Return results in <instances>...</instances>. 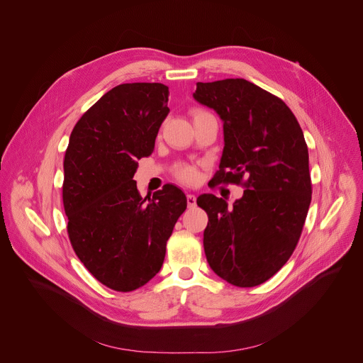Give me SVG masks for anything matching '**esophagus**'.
Here are the masks:
<instances>
[{
	"label": "esophagus",
	"instance_id": "esophagus-1",
	"mask_svg": "<svg viewBox=\"0 0 363 363\" xmlns=\"http://www.w3.org/2000/svg\"><path fill=\"white\" fill-rule=\"evenodd\" d=\"M186 203H188L189 208H192V206H195V203H196V198H195V195H194V194H186Z\"/></svg>",
	"mask_w": 363,
	"mask_h": 363
}]
</instances>
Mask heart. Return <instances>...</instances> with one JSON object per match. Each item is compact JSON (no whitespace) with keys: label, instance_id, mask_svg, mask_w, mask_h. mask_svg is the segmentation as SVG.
I'll return each instance as SVG.
<instances>
[{"label":"heart","instance_id":"obj_1","mask_svg":"<svg viewBox=\"0 0 363 363\" xmlns=\"http://www.w3.org/2000/svg\"><path fill=\"white\" fill-rule=\"evenodd\" d=\"M201 113H206V112L198 111V112H195L194 118L198 116V115H201ZM175 175H177L178 179H181V181L185 182V184H195V182L198 181V169H196V167L189 165V164L178 165V167L175 168Z\"/></svg>","mask_w":363,"mask_h":363}]
</instances>
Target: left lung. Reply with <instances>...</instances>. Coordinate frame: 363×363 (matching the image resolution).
<instances>
[{"mask_svg":"<svg viewBox=\"0 0 363 363\" xmlns=\"http://www.w3.org/2000/svg\"><path fill=\"white\" fill-rule=\"evenodd\" d=\"M192 96L224 123L223 157L213 181L245 188L233 206L213 194L196 198L208 214L206 262L234 286H258L287 263L312 201L303 130L281 99L245 79L198 82Z\"/></svg>","mask_w":363,"mask_h":363,"instance_id":"obj_1","label":"left lung"}]
</instances>
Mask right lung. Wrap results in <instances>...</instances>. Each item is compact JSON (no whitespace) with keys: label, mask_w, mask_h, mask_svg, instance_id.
Instances as JSON below:
<instances>
[{"label":"right lung","mask_w":363,"mask_h":363,"mask_svg":"<svg viewBox=\"0 0 363 363\" xmlns=\"http://www.w3.org/2000/svg\"><path fill=\"white\" fill-rule=\"evenodd\" d=\"M162 83H125L79 119L65 155L63 203L72 247L101 284L132 291L161 270L186 196L167 184L143 199L133 175L169 113Z\"/></svg>","instance_id":"1"}]
</instances>
